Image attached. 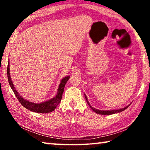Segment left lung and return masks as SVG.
<instances>
[{"label": "left lung", "mask_w": 150, "mask_h": 150, "mask_svg": "<svg viewBox=\"0 0 150 150\" xmlns=\"http://www.w3.org/2000/svg\"><path fill=\"white\" fill-rule=\"evenodd\" d=\"M85 98H86V100H87V103H88V105H89V106L91 107V109H93V110L94 112H95L96 113L99 114V115H112V114H115V113H117V112H122V111H123V110H125V109H126L129 106H130V105H128V106H126V107H124V108H123L118 109V110H97V109H95V108H93L92 106H91L90 105V104H89V103H88V100H87V96H86L85 95Z\"/></svg>", "instance_id": "left-lung-1"}]
</instances>
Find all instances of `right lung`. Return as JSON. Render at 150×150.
<instances>
[{
  "label": "right lung",
  "instance_id": "1",
  "mask_svg": "<svg viewBox=\"0 0 150 150\" xmlns=\"http://www.w3.org/2000/svg\"><path fill=\"white\" fill-rule=\"evenodd\" d=\"M7 77H8V82L10 86L12 88V90L13 91L14 95H16V98H18L19 102L21 103V105L27 108L28 110L30 111L34 112H38V113H48L54 111L55 108L57 107V105H59V103L61 102V100L62 98V95L64 91V87L65 86L66 83L67 82V81L69 80V76H67L63 79L61 81L60 84L59 85V88L57 89V93L56 96L54 98H52L50 100H47L46 102H44L40 104L36 103H33L32 102H29V101L26 100L20 96L18 93L17 92L16 88H14L13 83L11 80V75H10V66L9 63L8 64V67H7Z\"/></svg>",
  "mask_w": 150,
  "mask_h": 150
}]
</instances>
